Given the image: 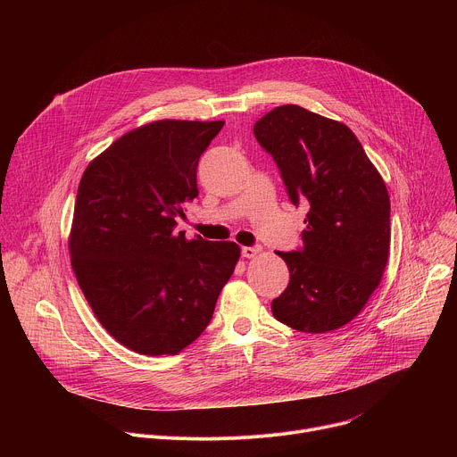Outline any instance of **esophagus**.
I'll return each instance as SVG.
<instances>
[{"instance_id": "obj_1", "label": "esophagus", "mask_w": 457, "mask_h": 457, "mask_svg": "<svg viewBox=\"0 0 457 457\" xmlns=\"http://www.w3.org/2000/svg\"><path fill=\"white\" fill-rule=\"evenodd\" d=\"M260 251V247H249V245H245V247H242V256H245V258H253V256H256Z\"/></svg>"}]
</instances>
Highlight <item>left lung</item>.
Segmentation results:
<instances>
[{"mask_svg":"<svg viewBox=\"0 0 457 457\" xmlns=\"http://www.w3.org/2000/svg\"><path fill=\"white\" fill-rule=\"evenodd\" d=\"M273 155L289 199L309 208L302 247L278 251L289 268L273 316L302 333L349 323L378 287L388 258L385 182L351 129L296 104L277 106L253 126Z\"/></svg>","mask_w":457,"mask_h":457,"instance_id":"obj_1","label":"left lung"}]
</instances>
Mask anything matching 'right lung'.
Returning <instances> with one entry per match:
<instances>
[{
	"instance_id": "right-lung-1",
	"label": "right lung",
	"mask_w": 457,
	"mask_h": 457,
	"mask_svg": "<svg viewBox=\"0 0 457 457\" xmlns=\"http://www.w3.org/2000/svg\"><path fill=\"white\" fill-rule=\"evenodd\" d=\"M224 120H155L85 170L71 231L78 284L103 328L139 354L197 340L240 256L235 242L175 231L199 195V159Z\"/></svg>"
}]
</instances>
